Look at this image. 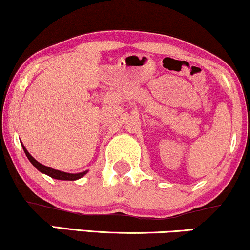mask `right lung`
Wrapping results in <instances>:
<instances>
[{
    "label": "right lung",
    "mask_w": 250,
    "mask_h": 250,
    "mask_svg": "<svg viewBox=\"0 0 250 250\" xmlns=\"http://www.w3.org/2000/svg\"><path fill=\"white\" fill-rule=\"evenodd\" d=\"M23 146V145H21ZM23 149L24 152H25L27 159L30 160V162L32 163L35 167L38 169L40 172H42V174H46L48 175V176L52 177V178H55V180H61V181H75V180H79V178H81L82 176H84L85 174H87V171H83V172H79V174H68V172H64V171H60V170H55L53 168H50V167H46V166L42 165V163H39L37 161L36 159H33L32 156H31V154L27 152L25 147L23 146Z\"/></svg>",
    "instance_id": "obj_1"
}]
</instances>
